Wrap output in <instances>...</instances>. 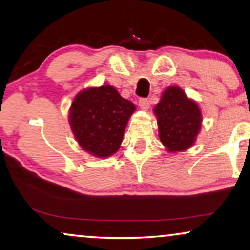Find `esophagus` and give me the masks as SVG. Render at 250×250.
<instances>
[{
  "label": "esophagus",
  "mask_w": 250,
  "mask_h": 250,
  "mask_svg": "<svg viewBox=\"0 0 250 250\" xmlns=\"http://www.w3.org/2000/svg\"><path fill=\"white\" fill-rule=\"evenodd\" d=\"M138 105H139V107L142 108V110L147 111V110H148V107H149V102H148V100H147V98H140V100L138 101Z\"/></svg>",
  "instance_id": "obj_1"
}]
</instances>
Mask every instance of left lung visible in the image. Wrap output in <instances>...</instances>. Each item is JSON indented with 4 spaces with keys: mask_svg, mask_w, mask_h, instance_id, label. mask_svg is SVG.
I'll use <instances>...</instances> for the list:
<instances>
[{
    "mask_svg": "<svg viewBox=\"0 0 250 250\" xmlns=\"http://www.w3.org/2000/svg\"><path fill=\"white\" fill-rule=\"evenodd\" d=\"M154 114L160 140L167 152H182L194 145L202 128V112L180 87L170 86L163 91Z\"/></svg>",
    "mask_w": 250,
    "mask_h": 250,
    "instance_id": "1",
    "label": "left lung"
}]
</instances>
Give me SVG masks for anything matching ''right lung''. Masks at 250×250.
<instances>
[{"instance_id":"add662e5","label":"right lung","mask_w":250,"mask_h":250,"mask_svg":"<svg viewBox=\"0 0 250 250\" xmlns=\"http://www.w3.org/2000/svg\"><path fill=\"white\" fill-rule=\"evenodd\" d=\"M136 111L113 86L89 87L73 98L69 124L79 146L90 155L104 159L120 148L128 121Z\"/></svg>"}]
</instances>
